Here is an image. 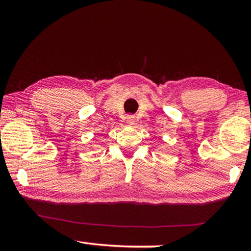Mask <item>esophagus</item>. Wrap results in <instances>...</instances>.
<instances>
[{
	"label": "esophagus",
	"instance_id": "1",
	"mask_svg": "<svg viewBox=\"0 0 251 251\" xmlns=\"http://www.w3.org/2000/svg\"><path fill=\"white\" fill-rule=\"evenodd\" d=\"M126 122H127V124H128L129 126H133L135 124V116L128 115V116L126 117Z\"/></svg>",
	"mask_w": 251,
	"mask_h": 251
}]
</instances>
